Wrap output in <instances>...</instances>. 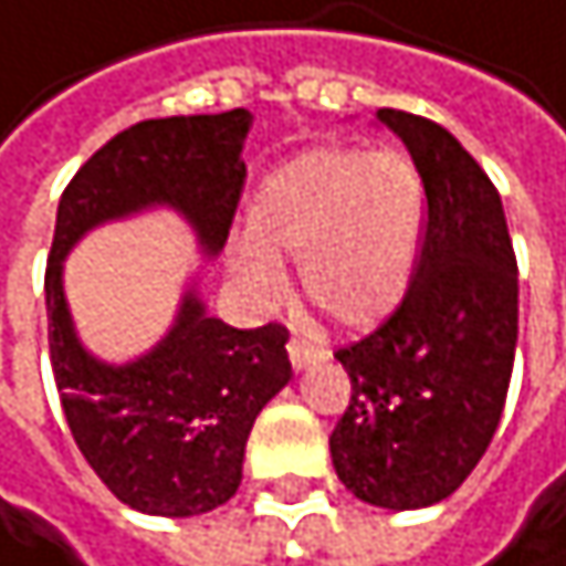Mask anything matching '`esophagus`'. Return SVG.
I'll use <instances>...</instances> for the list:
<instances>
[{
	"instance_id": "34e87169",
	"label": "esophagus",
	"mask_w": 566,
	"mask_h": 566,
	"mask_svg": "<svg viewBox=\"0 0 566 566\" xmlns=\"http://www.w3.org/2000/svg\"><path fill=\"white\" fill-rule=\"evenodd\" d=\"M289 358H292V368L295 371H302V368H308V365H322L325 358H328V352L325 348H318V345H312L308 338H292L289 342Z\"/></svg>"
}]
</instances>
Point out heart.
Returning a JSON list of instances; mask_svg holds the SVG:
<instances>
[{"mask_svg": "<svg viewBox=\"0 0 566 566\" xmlns=\"http://www.w3.org/2000/svg\"><path fill=\"white\" fill-rule=\"evenodd\" d=\"M428 218L424 178L401 151L315 148L271 171L251 201V234L228 268L258 302L289 292L277 254L298 258L305 295L338 325L385 322L408 295Z\"/></svg>", "mask_w": 566, "mask_h": 566, "instance_id": "1", "label": "heart"}]
</instances>
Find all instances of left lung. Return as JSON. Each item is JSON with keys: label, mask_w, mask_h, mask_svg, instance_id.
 <instances>
[{"label": "left lung", "mask_w": 566, "mask_h": 566, "mask_svg": "<svg viewBox=\"0 0 566 566\" xmlns=\"http://www.w3.org/2000/svg\"><path fill=\"white\" fill-rule=\"evenodd\" d=\"M424 178L428 218L395 315L335 358L352 405L332 431L342 484L391 511L451 497L484 458L517 348V258L494 181L431 118L381 108Z\"/></svg>", "instance_id": "obj_1"}]
</instances>
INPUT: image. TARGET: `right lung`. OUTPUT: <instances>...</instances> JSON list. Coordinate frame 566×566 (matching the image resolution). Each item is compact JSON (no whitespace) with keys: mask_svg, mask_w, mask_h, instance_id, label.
I'll return each mask as SVG.
<instances>
[{"mask_svg":"<svg viewBox=\"0 0 566 566\" xmlns=\"http://www.w3.org/2000/svg\"><path fill=\"white\" fill-rule=\"evenodd\" d=\"M254 115H171L108 138L65 185L45 264L49 355L69 431L128 507L191 517L221 507L241 484L244 441L258 411L289 385V328H231L181 298L171 332L132 365L92 358L72 328L62 261L95 224L148 205L178 208L205 254L224 248L241 188V145Z\"/></svg>","mask_w":566,"mask_h":566,"instance_id":"1","label":"right lung"}]
</instances>
